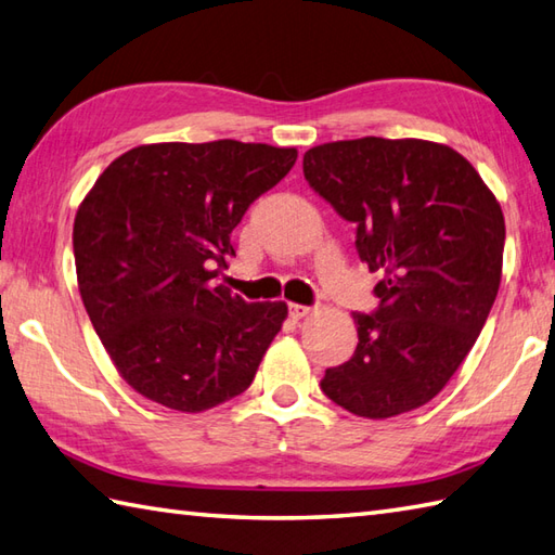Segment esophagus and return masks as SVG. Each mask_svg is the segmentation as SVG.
Instances as JSON below:
<instances>
[{
	"mask_svg": "<svg viewBox=\"0 0 555 555\" xmlns=\"http://www.w3.org/2000/svg\"><path fill=\"white\" fill-rule=\"evenodd\" d=\"M310 312H312V308H308V305H298V302L288 305V314L293 317V320H302V317H308Z\"/></svg>",
	"mask_w": 555,
	"mask_h": 555,
	"instance_id": "esophagus-1",
	"label": "esophagus"
}]
</instances>
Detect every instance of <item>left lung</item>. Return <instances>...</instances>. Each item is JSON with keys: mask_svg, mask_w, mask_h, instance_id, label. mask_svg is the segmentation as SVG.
<instances>
[{"mask_svg": "<svg viewBox=\"0 0 555 555\" xmlns=\"http://www.w3.org/2000/svg\"><path fill=\"white\" fill-rule=\"evenodd\" d=\"M305 179L358 227L384 279L374 314L352 312L358 348L322 391L358 417L403 415L441 391L496 300L505 221L496 195L453 147L420 138L336 140L305 152Z\"/></svg>", "mask_w": 555, "mask_h": 555, "instance_id": "8db88e82", "label": "left lung"}]
</instances>
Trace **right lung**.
I'll list each match as a JSON object with an SVG mask.
<instances>
[{
  "label": "right lung",
  "instance_id": "1",
  "mask_svg": "<svg viewBox=\"0 0 555 555\" xmlns=\"http://www.w3.org/2000/svg\"><path fill=\"white\" fill-rule=\"evenodd\" d=\"M296 159V147L238 140L138 145L82 197V305L116 372L152 403L205 412L253 384L288 305L245 302L215 279L245 209Z\"/></svg>",
  "mask_w": 555,
  "mask_h": 555
}]
</instances>
